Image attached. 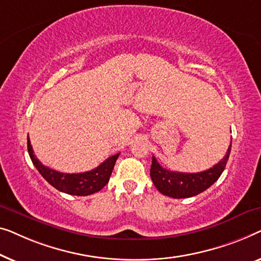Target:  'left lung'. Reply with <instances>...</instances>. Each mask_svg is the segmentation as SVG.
<instances>
[{"mask_svg": "<svg viewBox=\"0 0 261 261\" xmlns=\"http://www.w3.org/2000/svg\"><path fill=\"white\" fill-rule=\"evenodd\" d=\"M230 148H232V142H230L225 157L218 164H215L208 170L194 172V174L168 170V169L161 167L157 160L152 156L150 176H151L157 190L163 195L174 197V199H186V197L195 196L197 194L204 192L205 189H208L218 181L222 171L225 170L230 153Z\"/></svg>", "mask_w": 261, "mask_h": 261, "instance_id": "1", "label": "left lung"}]
</instances>
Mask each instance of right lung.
I'll return each mask as SVG.
<instances>
[{
    "label": "right lung",
    "mask_w": 261,
    "mask_h": 261,
    "mask_svg": "<svg viewBox=\"0 0 261 261\" xmlns=\"http://www.w3.org/2000/svg\"><path fill=\"white\" fill-rule=\"evenodd\" d=\"M27 148L33 164L50 186H53L59 192L76 196L91 195V194L97 193L104 188L106 183L109 182L113 167L119 156V153H116V155L109 157L93 170L80 172V174H65V172L53 170V169L43 166L35 157L29 138L27 141Z\"/></svg>",
    "instance_id": "right-lung-1"
}]
</instances>
